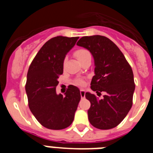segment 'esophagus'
Returning <instances> with one entry per match:
<instances>
[{"label": "esophagus", "mask_w": 153, "mask_h": 153, "mask_svg": "<svg viewBox=\"0 0 153 153\" xmlns=\"http://www.w3.org/2000/svg\"><path fill=\"white\" fill-rule=\"evenodd\" d=\"M85 90H80V96H81V98H84L85 97Z\"/></svg>", "instance_id": "esophagus-1"}]
</instances>
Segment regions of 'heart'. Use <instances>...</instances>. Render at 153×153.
Wrapping results in <instances>:
<instances>
[{"instance_id":"obj_1","label":"heart","mask_w":153,"mask_h":153,"mask_svg":"<svg viewBox=\"0 0 153 153\" xmlns=\"http://www.w3.org/2000/svg\"><path fill=\"white\" fill-rule=\"evenodd\" d=\"M74 56H76V58L79 60L80 63L83 61V60L86 59V58L89 57L90 56V53L86 49H83V48H81V49H78L76 51H74ZM75 84L77 85V86H83L85 85V81L83 79H77V80L75 82Z\"/></svg>"}]
</instances>
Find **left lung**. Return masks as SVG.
Here are the masks:
<instances>
[{
    "label": "left lung",
    "mask_w": 153,
    "mask_h": 153,
    "mask_svg": "<svg viewBox=\"0 0 153 153\" xmlns=\"http://www.w3.org/2000/svg\"><path fill=\"white\" fill-rule=\"evenodd\" d=\"M76 45L90 51L94 58L91 90L99 97L105 92L102 99L90 93L85 94L91 104L87 111L89 121L97 129L114 128L132 107L135 83L130 65L118 47L106 36H83Z\"/></svg>",
    "instance_id": "1"
}]
</instances>
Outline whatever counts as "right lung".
Masks as SVG:
<instances>
[{
    "label": "right lung",
    "mask_w": 153,
    "mask_h": 153,
    "mask_svg": "<svg viewBox=\"0 0 153 153\" xmlns=\"http://www.w3.org/2000/svg\"><path fill=\"white\" fill-rule=\"evenodd\" d=\"M79 36H58L47 41L30 63L25 86L31 113L47 129H63L71 125L81 96L79 90L70 85L65 96L57 95V79L63 72L66 54Z\"/></svg>",
    "instance_id": "add662e5"
}]
</instances>
